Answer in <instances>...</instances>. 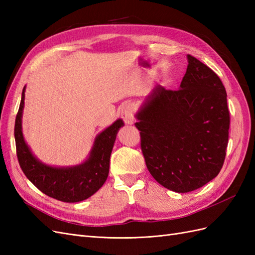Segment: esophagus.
Wrapping results in <instances>:
<instances>
[{
  "label": "esophagus",
  "instance_id": "obj_1",
  "mask_svg": "<svg viewBox=\"0 0 255 255\" xmlns=\"http://www.w3.org/2000/svg\"><path fill=\"white\" fill-rule=\"evenodd\" d=\"M134 106L130 103H127L122 106L121 109V116L123 120L128 125H132L134 122Z\"/></svg>",
  "mask_w": 255,
  "mask_h": 255
}]
</instances>
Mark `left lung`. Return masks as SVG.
I'll return each mask as SVG.
<instances>
[{
    "label": "left lung",
    "mask_w": 255,
    "mask_h": 255,
    "mask_svg": "<svg viewBox=\"0 0 255 255\" xmlns=\"http://www.w3.org/2000/svg\"><path fill=\"white\" fill-rule=\"evenodd\" d=\"M177 90L157 85L135 115L152 176L175 192L204 186L220 172L229 140L227 91L211 68L187 55Z\"/></svg>",
    "instance_id": "1"
}]
</instances>
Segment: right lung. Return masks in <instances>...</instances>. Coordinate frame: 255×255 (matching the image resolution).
<instances>
[{
    "instance_id": "obj_1",
    "label": "right lung",
    "mask_w": 255,
    "mask_h": 255,
    "mask_svg": "<svg viewBox=\"0 0 255 255\" xmlns=\"http://www.w3.org/2000/svg\"><path fill=\"white\" fill-rule=\"evenodd\" d=\"M25 86L14 125L17 156L22 171L35 186L47 196L63 202L86 200L103 186L110 172V158L118 130L125 126L122 119L116 120L96 137L87 159L82 164L56 167L43 163L34 155L22 132Z\"/></svg>"
}]
</instances>
